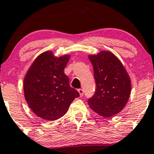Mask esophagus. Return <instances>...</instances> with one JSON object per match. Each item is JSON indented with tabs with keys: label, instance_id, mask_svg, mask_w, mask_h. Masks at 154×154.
I'll return each instance as SVG.
<instances>
[{
	"label": "esophagus",
	"instance_id": "esophagus-1",
	"mask_svg": "<svg viewBox=\"0 0 154 154\" xmlns=\"http://www.w3.org/2000/svg\"><path fill=\"white\" fill-rule=\"evenodd\" d=\"M77 91H78V93L79 94H80V97L83 96V90L81 89V88H80V89H78Z\"/></svg>",
	"mask_w": 154,
	"mask_h": 154
}]
</instances>
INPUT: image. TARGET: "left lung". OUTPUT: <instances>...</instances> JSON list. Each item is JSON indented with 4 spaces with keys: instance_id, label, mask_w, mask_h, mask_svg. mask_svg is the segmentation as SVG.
Instances as JSON below:
<instances>
[{
    "instance_id": "1",
    "label": "left lung",
    "mask_w": 154,
    "mask_h": 154,
    "mask_svg": "<svg viewBox=\"0 0 154 154\" xmlns=\"http://www.w3.org/2000/svg\"><path fill=\"white\" fill-rule=\"evenodd\" d=\"M94 68L96 91L88 101L94 112L103 117L117 114L129 100L131 82L123 64L115 54L108 51H100L97 54H88Z\"/></svg>"
}]
</instances>
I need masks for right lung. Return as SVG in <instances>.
Wrapping results in <instances>:
<instances>
[{"label": "right lung", "instance_id": "add662e5", "mask_svg": "<svg viewBox=\"0 0 154 154\" xmlns=\"http://www.w3.org/2000/svg\"><path fill=\"white\" fill-rule=\"evenodd\" d=\"M69 54L57 57L46 51L37 57L23 80L26 101L34 114L48 121L60 119L79 93L69 85L64 69Z\"/></svg>", "mask_w": 154, "mask_h": 154}]
</instances>
